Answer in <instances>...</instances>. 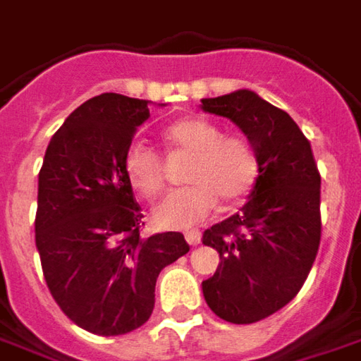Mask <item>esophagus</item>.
<instances>
[{
  "mask_svg": "<svg viewBox=\"0 0 361 361\" xmlns=\"http://www.w3.org/2000/svg\"><path fill=\"white\" fill-rule=\"evenodd\" d=\"M185 241L190 243L191 247L200 245L201 241V233L200 231H185Z\"/></svg>",
  "mask_w": 361,
  "mask_h": 361,
  "instance_id": "34e87169",
  "label": "esophagus"
}]
</instances>
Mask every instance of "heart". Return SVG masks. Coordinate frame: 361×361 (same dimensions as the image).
<instances>
[{"label":"heart","mask_w":361,"mask_h":361,"mask_svg":"<svg viewBox=\"0 0 361 361\" xmlns=\"http://www.w3.org/2000/svg\"><path fill=\"white\" fill-rule=\"evenodd\" d=\"M166 140L176 149L193 154L185 180L190 185L171 191L160 201L152 219L160 229H185L212 215L217 197L225 203L243 200L259 176V158L252 144L243 136H223L209 120L183 118L166 130ZM130 183L146 197L161 190V161L156 149L142 142L132 144L124 156Z\"/></svg>","instance_id":"b5f03b06"}]
</instances>
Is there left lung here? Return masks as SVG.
Returning a JSON list of instances; mask_svg holds the SVG:
<instances>
[{
	"label": "left lung",
	"mask_w": 361,
	"mask_h": 361,
	"mask_svg": "<svg viewBox=\"0 0 361 361\" xmlns=\"http://www.w3.org/2000/svg\"><path fill=\"white\" fill-rule=\"evenodd\" d=\"M200 109L231 120L252 144L259 176L241 212L203 231L219 267L201 283L215 314L252 324L302 288L320 247V173L310 142L284 110L249 88L201 98Z\"/></svg>",
	"instance_id": "8db88e82"
}]
</instances>
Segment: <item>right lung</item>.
Returning <instances> with one entry per match:
<instances>
[{"label": "right lung", "instance_id": "1", "mask_svg": "<svg viewBox=\"0 0 361 361\" xmlns=\"http://www.w3.org/2000/svg\"><path fill=\"white\" fill-rule=\"evenodd\" d=\"M148 106L116 92L88 98L51 138L39 171L35 245L47 286L75 324L98 336L148 322L158 274L190 251L181 233L140 237L144 215L124 156Z\"/></svg>", "mask_w": 361, "mask_h": 361}]
</instances>
